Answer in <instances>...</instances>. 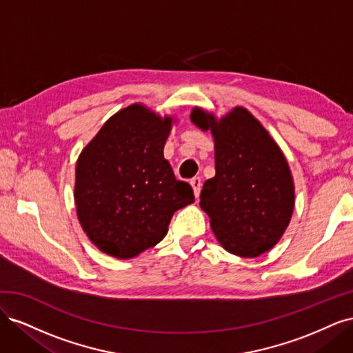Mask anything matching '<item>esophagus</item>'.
I'll list each match as a JSON object with an SVG mask.
<instances>
[{"label":"esophagus","mask_w":353,"mask_h":353,"mask_svg":"<svg viewBox=\"0 0 353 353\" xmlns=\"http://www.w3.org/2000/svg\"><path fill=\"white\" fill-rule=\"evenodd\" d=\"M190 184H191V187H193V191H194V196H196V199H199V196H200V191H201V179H200L199 176L191 178V179H190Z\"/></svg>","instance_id":"esophagus-1"}]
</instances>
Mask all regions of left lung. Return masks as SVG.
Listing matches in <instances>:
<instances>
[{"label":"left lung","mask_w":353,"mask_h":353,"mask_svg":"<svg viewBox=\"0 0 353 353\" xmlns=\"http://www.w3.org/2000/svg\"><path fill=\"white\" fill-rule=\"evenodd\" d=\"M190 119L210 131L216 174L203 184L200 208L227 252L258 258L280 241L294 209V183L287 159L263 125L237 105L218 117L201 108Z\"/></svg>","instance_id":"left-lung-1"}]
</instances>
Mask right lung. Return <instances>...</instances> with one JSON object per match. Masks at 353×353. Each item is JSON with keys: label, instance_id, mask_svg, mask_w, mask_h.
<instances>
[{"label": "right lung", "instance_id": "1", "mask_svg": "<svg viewBox=\"0 0 353 353\" xmlns=\"http://www.w3.org/2000/svg\"><path fill=\"white\" fill-rule=\"evenodd\" d=\"M176 119L134 103L109 117L81 152L74 205L82 230L103 253L135 258L162 241L178 209L194 203L163 156Z\"/></svg>", "mask_w": 353, "mask_h": 353}]
</instances>
